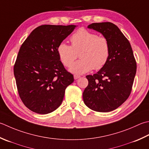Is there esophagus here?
<instances>
[{
  "mask_svg": "<svg viewBox=\"0 0 149 149\" xmlns=\"http://www.w3.org/2000/svg\"><path fill=\"white\" fill-rule=\"evenodd\" d=\"M74 77L75 79H77L78 78H79V77H80V75H74Z\"/></svg>",
  "mask_w": 149,
  "mask_h": 149,
  "instance_id": "obj_1",
  "label": "esophagus"
}]
</instances>
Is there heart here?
<instances>
[{
	"instance_id": "obj_1",
	"label": "heart",
	"mask_w": 149,
	"mask_h": 149,
	"mask_svg": "<svg viewBox=\"0 0 149 149\" xmlns=\"http://www.w3.org/2000/svg\"><path fill=\"white\" fill-rule=\"evenodd\" d=\"M71 46L65 42L58 45L57 52L61 62L66 67L80 52L81 59L70 67V71L75 74H83L94 68L101 69L107 63L110 55V45L107 38L99 36L92 31L81 28L70 37Z\"/></svg>"
}]
</instances>
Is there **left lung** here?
Masks as SVG:
<instances>
[{
	"label": "left lung",
	"instance_id": "obj_1",
	"mask_svg": "<svg viewBox=\"0 0 149 149\" xmlns=\"http://www.w3.org/2000/svg\"><path fill=\"white\" fill-rule=\"evenodd\" d=\"M88 28L107 38L110 55L100 71L86 76L88 84L83 92V101L94 111L110 112L129 98L136 73V61L129 40L117 26L106 22L92 23Z\"/></svg>",
	"mask_w": 149,
	"mask_h": 149
}]
</instances>
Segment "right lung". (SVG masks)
<instances>
[{"label": "right lung", "mask_w": 149, "mask_h": 149, "mask_svg": "<svg viewBox=\"0 0 149 149\" xmlns=\"http://www.w3.org/2000/svg\"><path fill=\"white\" fill-rule=\"evenodd\" d=\"M75 26L41 25L32 31L19 49L13 67L17 91L24 105L40 114L56 110L74 75L64 67L57 48Z\"/></svg>", "instance_id": "add662e5"}]
</instances>
